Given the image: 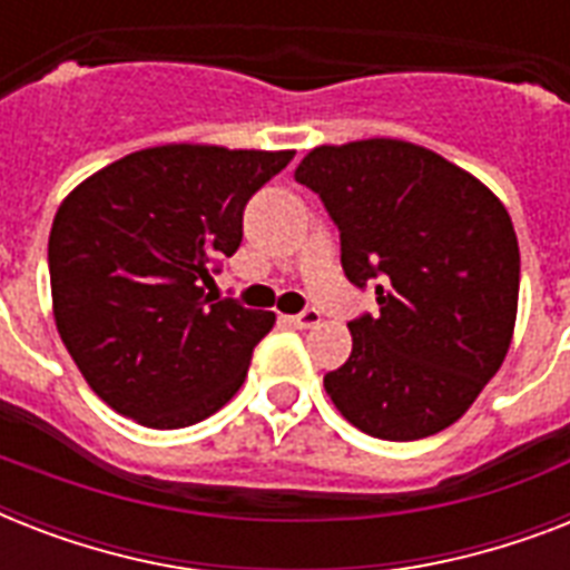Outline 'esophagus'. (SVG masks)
Segmentation results:
<instances>
[{
    "mask_svg": "<svg viewBox=\"0 0 570 570\" xmlns=\"http://www.w3.org/2000/svg\"><path fill=\"white\" fill-rule=\"evenodd\" d=\"M320 320H322V313L313 311V307L295 313V316H286V322H289L293 328H313V325H320Z\"/></svg>",
    "mask_w": 570,
    "mask_h": 570,
    "instance_id": "1",
    "label": "esophagus"
}]
</instances>
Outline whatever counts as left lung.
Listing matches in <instances>:
<instances>
[{
    "mask_svg": "<svg viewBox=\"0 0 570 570\" xmlns=\"http://www.w3.org/2000/svg\"><path fill=\"white\" fill-rule=\"evenodd\" d=\"M295 180L340 227L379 316L348 322L352 355L325 375L337 411L381 441L443 432L503 366L521 250L503 200L450 159L399 138L313 147Z\"/></svg>",
    "mask_w": 570,
    "mask_h": 570,
    "instance_id": "8db88e82",
    "label": "left lung"
}]
</instances>
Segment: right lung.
<instances>
[{
	"label": "right lung",
	"mask_w": 570,
	"mask_h": 570,
	"mask_svg": "<svg viewBox=\"0 0 570 570\" xmlns=\"http://www.w3.org/2000/svg\"><path fill=\"white\" fill-rule=\"evenodd\" d=\"M295 150L159 145L82 180L49 230L52 316L73 364L118 414L183 429L227 405L275 313L204 293L233 257L250 195Z\"/></svg>",
	"instance_id": "right-lung-1"
}]
</instances>
